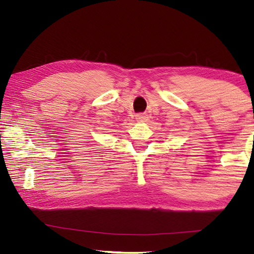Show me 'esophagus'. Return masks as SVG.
Masks as SVG:
<instances>
[{"label": "esophagus", "instance_id": "esophagus-1", "mask_svg": "<svg viewBox=\"0 0 254 254\" xmlns=\"http://www.w3.org/2000/svg\"><path fill=\"white\" fill-rule=\"evenodd\" d=\"M135 120H136L137 122H145V121H148V115L144 114V113L136 114L135 115Z\"/></svg>", "mask_w": 254, "mask_h": 254}]
</instances>
